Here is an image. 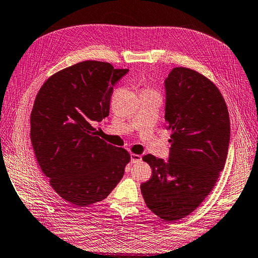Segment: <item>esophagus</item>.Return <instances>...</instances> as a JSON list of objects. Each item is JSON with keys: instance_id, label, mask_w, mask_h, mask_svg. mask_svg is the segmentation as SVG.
Segmentation results:
<instances>
[{"instance_id": "esophagus-1", "label": "esophagus", "mask_w": 258, "mask_h": 258, "mask_svg": "<svg viewBox=\"0 0 258 258\" xmlns=\"http://www.w3.org/2000/svg\"><path fill=\"white\" fill-rule=\"evenodd\" d=\"M130 159H131V163H138V162H140L142 160L141 155L135 154V153H131L130 154Z\"/></svg>"}]
</instances>
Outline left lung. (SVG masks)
I'll use <instances>...</instances> for the list:
<instances>
[{
    "instance_id": "obj_1",
    "label": "left lung",
    "mask_w": 258,
    "mask_h": 258,
    "mask_svg": "<svg viewBox=\"0 0 258 258\" xmlns=\"http://www.w3.org/2000/svg\"><path fill=\"white\" fill-rule=\"evenodd\" d=\"M164 86L172 146L167 161L142 158L152 176L141 192L151 211L175 222L200 206L216 185L228 155L230 118L221 93L203 74L174 68Z\"/></svg>"
}]
</instances>
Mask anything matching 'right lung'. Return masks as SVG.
I'll list each match as a JSON object with an SVG mask.
<instances>
[{
	"instance_id": "obj_1",
	"label": "right lung",
	"mask_w": 258,
	"mask_h": 258,
	"mask_svg": "<svg viewBox=\"0 0 258 258\" xmlns=\"http://www.w3.org/2000/svg\"><path fill=\"white\" fill-rule=\"evenodd\" d=\"M128 69L83 61L50 77L30 115L37 162L60 197L77 207L102 202L124 174L128 151L96 136L93 122L109 115L114 85Z\"/></svg>"
}]
</instances>
